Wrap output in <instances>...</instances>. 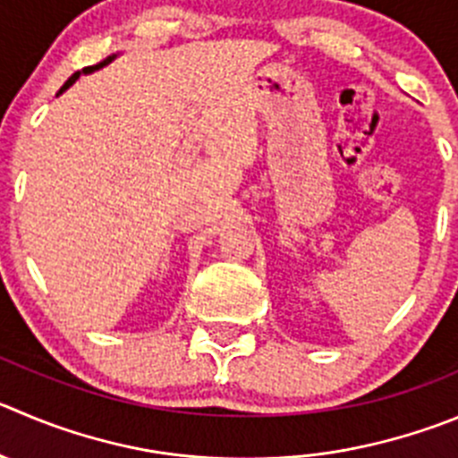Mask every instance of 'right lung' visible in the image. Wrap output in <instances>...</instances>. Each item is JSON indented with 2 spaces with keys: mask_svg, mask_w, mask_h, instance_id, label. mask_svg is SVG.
<instances>
[{
  "mask_svg": "<svg viewBox=\"0 0 458 458\" xmlns=\"http://www.w3.org/2000/svg\"><path fill=\"white\" fill-rule=\"evenodd\" d=\"M114 58H117V54L108 55V58H106V61L97 63V65H89V67H83V70H81V72H74V74H72V76H70V81H67V83H65V85H63V88H61V89H58V94H63V92H65V89H67V88H72V85H74V83H76V79H79V76H81V74H92V72H97V70H101V67L110 65V63H113V61H114Z\"/></svg>",
  "mask_w": 458,
  "mask_h": 458,
  "instance_id": "obj_1",
  "label": "right lung"
}]
</instances>
